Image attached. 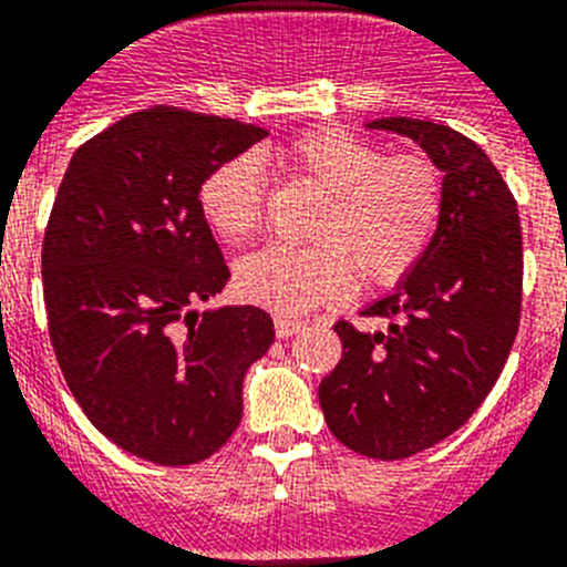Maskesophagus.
<instances>
[{
	"label": "esophagus",
	"instance_id": "obj_1",
	"mask_svg": "<svg viewBox=\"0 0 567 567\" xmlns=\"http://www.w3.org/2000/svg\"><path fill=\"white\" fill-rule=\"evenodd\" d=\"M274 328H277L279 339H288V337H293V333L302 331V322H299V319H290V317H274Z\"/></svg>",
	"mask_w": 567,
	"mask_h": 567
}]
</instances>
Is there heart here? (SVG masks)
I'll list each match as a JSON object with an SVG mask.
<instances>
[{
  "instance_id": "b5f03b06",
  "label": "heart",
  "mask_w": 567,
  "mask_h": 567,
  "mask_svg": "<svg viewBox=\"0 0 567 567\" xmlns=\"http://www.w3.org/2000/svg\"><path fill=\"white\" fill-rule=\"evenodd\" d=\"M290 174L324 194L308 248L256 250L236 265L239 297L279 317H299L348 297L353 274L365 288L408 277L442 214V174L422 154L385 151L344 127H317L282 147ZM265 176L254 156L216 165L199 185V210L219 239L239 245L262 219Z\"/></svg>"
}]
</instances>
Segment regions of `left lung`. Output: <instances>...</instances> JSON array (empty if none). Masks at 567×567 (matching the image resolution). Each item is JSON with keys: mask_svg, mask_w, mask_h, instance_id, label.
Wrapping results in <instances>:
<instances>
[{"mask_svg": "<svg viewBox=\"0 0 567 567\" xmlns=\"http://www.w3.org/2000/svg\"><path fill=\"white\" fill-rule=\"evenodd\" d=\"M413 140L442 171V214L416 268L365 317L337 322L342 359L319 385L324 422L371 460H405L465 425L514 348L522 305L516 199L476 142L411 116L368 122Z\"/></svg>", "mask_w": 567, "mask_h": 567, "instance_id": "1", "label": "left lung"}]
</instances>
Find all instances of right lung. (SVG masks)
I'll list each match as a JSON object with an SVG mask.
<instances>
[{
	"label": "right lung",
	"mask_w": 567,
	"mask_h": 567,
	"mask_svg": "<svg viewBox=\"0 0 567 567\" xmlns=\"http://www.w3.org/2000/svg\"><path fill=\"white\" fill-rule=\"evenodd\" d=\"M268 131L154 105L73 154L42 245L48 331L79 408L127 454L194 465L243 420V379L274 342L254 305L190 311L230 270L202 179Z\"/></svg>",
	"instance_id": "right-lung-1"
}]
</instances>
